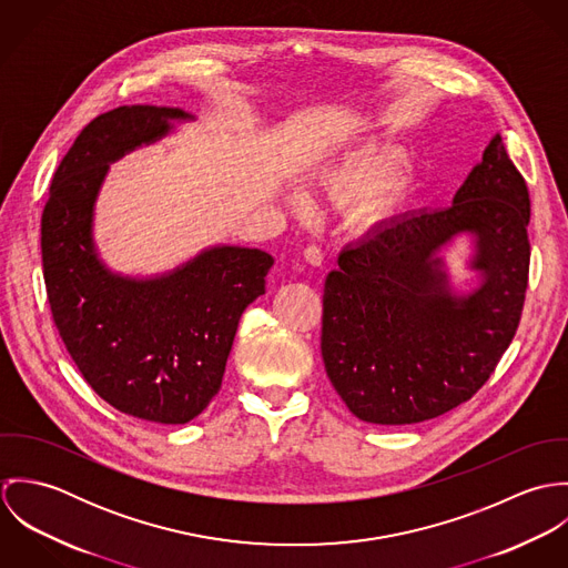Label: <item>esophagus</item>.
Returning <instances> with one entry per match:
<instances>
[{
    "label": "esophagus",
    "mask_w": 568,
    "mask_h": 568,
    "mask_svg": "<svg viewBox=\"0 0 568 568\" xmlns=\"http://www.w3.org/2000/svg\"><path fill=\"white\" fill-rule=\"evenodd\" d=\"M304 257H306V262L313 264V266H322V264H324V251H322L317 244H308V246L304 248Z\"/></svg>",
    "instance_id": "1"
}]
</instances>
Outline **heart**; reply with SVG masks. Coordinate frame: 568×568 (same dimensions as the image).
<instances>
[{
    "instance_id": "1",
    "label": "heart",
    "mask_w": 568,
    "mask_h": 568,
    "mask_svg": "<svg viewBox=\"0 0 568 568\" xmlns=\"http://www.w3.org/2000/svg\"><path fill=\"white\" fill-rule=\"evenodd\" d=\"M405 172L403 151L396 146H376L369 151L345 153L327 163L322 174V185L332 196L356 199L398 183Z\"/></svg>"
}]
</instances>
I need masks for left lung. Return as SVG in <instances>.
<instances>
[{
	"label": "left lung",
	"mask_w": 568,
	"mask_h": 568,
	"mask_svg": "<svg viewBox=\"0 0 568 568\" xmlns=\"http://www.w3.org/2000/svg\"><path fill=\"white\" fill-rule=\"evenodd\" d=\"M527 225V183L494 135L450 207L406 212L341 251L325 277L322 356L358 419L424 422L486 385L523 315ZM462 233L483 282L459 296L438 251Z\"/></svg>",
	"instance_id": "left-lung-1"
}]
</instances>
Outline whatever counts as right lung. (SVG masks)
<instances>
[{"label": "right lung", "instance_id": "add662e5", "mask_svg": "<svg viewBox=\"0 0 568 568\" xmlns=\"http://www.w3.org/2000/svg\"><path fill=\"white\" fill-rule=\"evenodd\" d=\"M176 106H118L91 120L54 172L41 253L54 324L91 389L160 424L194 419L219 394L244 308L264 295L266 251L219 244L158 277L113 273L93 243V205L109 163L153 144Z\"/></svg>", "mask_w": 568, "mask_h": 568}]
</instances>
